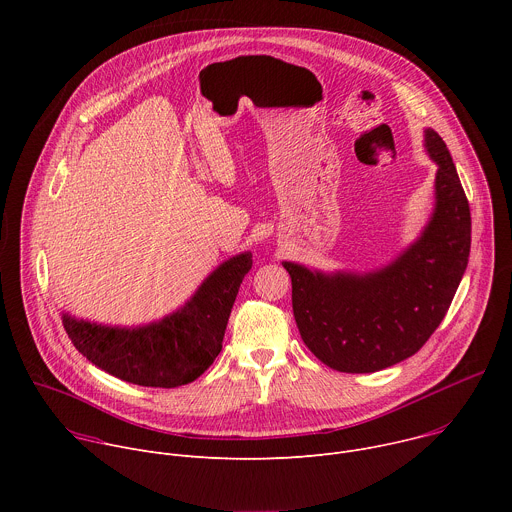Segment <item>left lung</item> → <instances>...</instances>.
<instances>
[{
	"instance_id": "left-lung-1",
	"label": "left lung",
	"mask_w": 512,
	"mask_h": 512,
	"mask_svg": "<svg viewBox=\"0 0 512 512\" xmlns=\"http://www.w3.org/2000/svg\"><path fill=\"white\" fill-rule=\"evenodd\" d=\"M437 164L435 210L419 241L381 271L324 275L283 263L304 344L340 373H375L413 356L442 324L470 257V204L444 139L425 131Z\"/></svg>"
}]
</instances>
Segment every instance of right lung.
Wrapping results in <instances>:
<instances>
[{
	"mask_svg": "<svg viewBox=\"0 0 512 512\" xmlns=\"http://www.w3.org/2000/svg\"><path fill=\"white\" fill-rule=\"evenodd\" d=\"M251 265V253L225 261L182 310L150 326L109 328L68 314L62 324L83 356L121 381L162 389L188 385L221 352L235 298Z\"/></svg>",
	"mask_w": 512,
	"mask_h": 512,
	"instance_id": "obj_1",
	"label": "right lung"
}]
</instances>
